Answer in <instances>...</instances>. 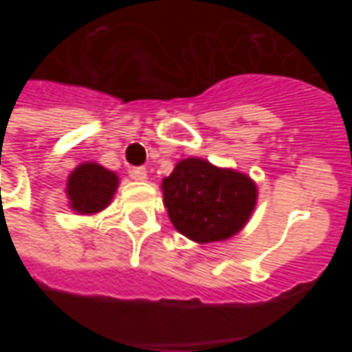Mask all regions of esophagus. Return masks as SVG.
<instances>
[{
	"instance_id": "34e87169",
	"label": "esophagus",
	"mask_w": 352,
	"mask_h": 352,
	"mask_svg": "<svg viewBox=\"0 0 352 352\" xmlns=\"http://www.w3.org/2000/svg\"><path fill=\"white\" fill-rule=\"evenodd\" d=\"M130 175L133 177V179H138V181H145V179H146V168H143V166H139V168H131Z\"/></svg>"
}]
</instances>
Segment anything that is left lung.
<instances>
[{
  "label": "left lung",
  "mask_w": 352,
  "mask_h": 352,
  "mask_svg": "<svg viewBox=\"0 0 352 352\" xmlns=\"http://www.w3.org/2000/svg\"><path fill=\"white\" fill-rule=\"evenodd\" d=\"M162 190L173 226L198 243L237 234L256 204V186L249 177L201 158L179 162L162 181Z\"/></svg>",
  "instance_id": "8db88e82"
}]
</instances>
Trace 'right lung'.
Masks as SVG:
<instances>
[{
    "mask_svg": "<svg viewBox=\"0 0 352 352\" xmlns=\"http://www.w3.org/2000/svg\"><path fill=\"white\" fill-rule=\"evenodd\" d=\"M118 184V177L98 164H82L67 181V196L79 213H98L109 206Z\"/></svg>",
    "mask_w": 352,
    "mask_h": 352,
    "instance_id": "1",
    "label": "right lung"
}]
</instances>
